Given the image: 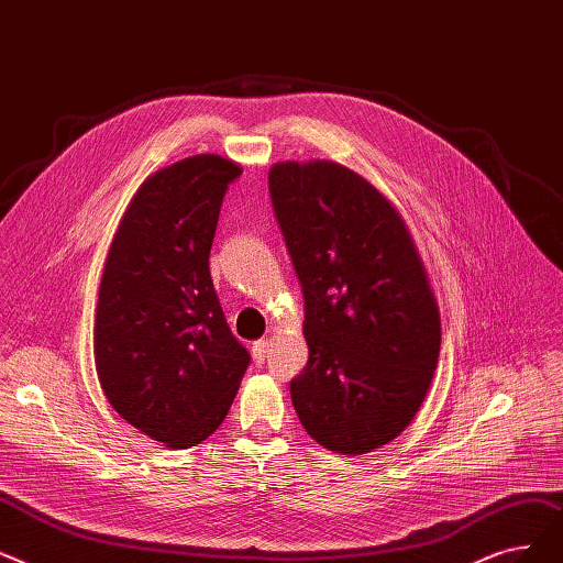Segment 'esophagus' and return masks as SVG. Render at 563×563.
Masks as SVG:
<instances>
[{
    "instance_id": "1",
    "label": "esophagus",
    "mask_w": 563,
    "mask_h": 563,
    "mask_svg": "<svg viewBox=\"0 0 563 563\" xmlns=\"http://www.w3.org/2000/svg\"><path fill=\"white\" fill-rule=\"evenodd\" d=\"M267 353H271V341H267V339H258V341H254V345H252V355H254V362H256V364H263V362H265V357H267Z\"/></svg>"
}]
</instances>
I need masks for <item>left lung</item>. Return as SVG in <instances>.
Listing matches in <instances>:
<instances>
[{"label": "left lung", "mask_w": 563, "mask_h": 563, "mask_svg": "<svg viewBox=\"0 0 563 563\" xmlns=\"http://www.w3.org/2000/svg\"><path fill=\"white\" fill-rule=\"evenodd\" d=\"M275 218L305 296L307 366L290 380L305 431L366 453L412 421L440 355V311L396 208L328 159L267 174Z\"/></svg>", "instance_id": "obj_1"}]
</instances>
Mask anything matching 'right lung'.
I'll list each match as a JSON object with an SVG mask.
<instances>
[{"label": "right lung", "instance_id": "1", "mask_svg": "<svg viewBox=\"0 0 563 563\" xmlns=\"http://www.w3.org/2000/svg\"><path fill=\"white\" fill-rule=\"evenodd\" d=\"M240 174L210 153L153 174L104 263L93 330L102 391L128 423L174 449L218 431L252 360L229 330L208 267Z\"/></svg>", "mask_w": 563, "mask_h": 563}]
</instances>
